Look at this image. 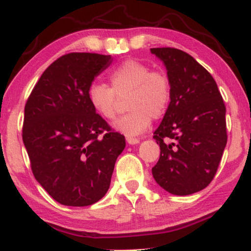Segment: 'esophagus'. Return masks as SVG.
<instances>
[{
	"label": "esophagus",
	"mask_w": 251,
	"mask_h": 251,
	"mask_svg": "<svg viewBox=\"0 0 251 251\" xmlns=\"http://www.w3.org/2000/svg\"><path fill=\"white\" fill-rule=\"evenodd\" d=\"M126 142L129 143V144H138L139 143V139L138 138H135V137H126Z\"/></svg>",
	"instance_id": "esophagus-1"
}]
</instances>
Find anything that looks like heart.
<instances>
[{
    "instance_id": "obj_1",
    "label": "heart",
    "mask_w": 251,
    "mask_h": 251,
    "mask_svg": "<svg viewBox=\"0 0 251 251\" xmlns=\"http://www.w3.org/2000/svg\"><path fill=\"white\" fill-rule=\"evenodd\" d=\"M110 86L94 83L89 89L91 105L103 119L114 120L126 99L129 112L115 122V128L126 136L144 132L151 118H162L172 99V82L162 69H151L136 58L122 62L110 71Z\"/></svg>"
}]
</instances>
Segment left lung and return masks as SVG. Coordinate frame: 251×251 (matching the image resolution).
I'll use <instances>...</instances> for the list:
<instances>
[{
  "instance_id": "8db88e82",
  "label": "left lung",
  "mask_w": 251,
  "mask_h": 251,
  "mask_svg": "<svg viewBox=\"0 0 251 251\" xmlns=\"http://www.w3.org/2000/svg\"><path fill=\"white\" fill-rule=\"evenodd\" d=\"M151 51L172 82L171 103L153 136L160 158L152 174L168 193L191 195L206 188L218 171L227 143L226 106L216 80L191 55L172 47Z\"/></svg>"
}]
</instances>
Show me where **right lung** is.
<instances>
[{"label":"right lung","instance_id":"right-lung-1","mask_svg":"<svg viewBox=\"0 0 251 251\" xmlns=\"http://www.w3.org/2000/svg\"><path fill=\"white\" fill-rule=\"evenodd\" d=\"M110 63V55H62L44 71L25 103L22 135L32 173L67 206L101 200L126 148L125 136L96 113L89 99L94 77Z\"/></svg>","mask_w":251,"mask_h":251}]
</instances>
